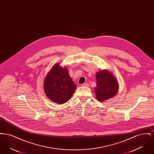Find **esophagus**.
I'll return each mask as SVG.
<instances>
[{
    "label": "esophagus",
    "instance_id": "1",
    "mask_svg": "<svg viewBox=\"0 0 154 154\" xmlns=\"http://www.w3.org/2000/svg\"><path fill=\"white\" fill-rule=\"evenodd\" d=\"M81 85L82 87H88L89 86V84L88 83H84V84H82Z\"/></svg>",
    "mask_w": 154,
    "mask_h": 154
}]
</instances>
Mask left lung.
Listing matches in <instances>:
<instances>
[{
    "instance_id": "obj_1",
    "label": "left lung",
    "mask_w": 154,
    "mask_h": 154,
    "mask_svg": "<svg viewBox=\"0 0 154 154\" xmlns=\"http://www.w3.org/2000/svg\"><path fill=\"white\" fill-rule=\"evenodd\" d=\"M96 85L95 93L96 99L104 102L113 97L118 91V83L114 75L107 70H103L96 75Z\"/></svg>"
}]
</instances>
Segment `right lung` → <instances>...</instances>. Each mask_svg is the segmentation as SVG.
<instances>
[{"label":"right lung","instance_id":"1","mask_svg":"<svg viewBox=\"0 0 154 154\" xmlns=\"http://www.w3.org/2000/svg\"><path fill=\"white\" fill-rule=\"evenodd\" d=\"M44 88L45 95L51 100L62 104L71 98L76 86L67 68L62 67L59 63H57L47 74Z\"/></svg>","mask_w":154,"mask_h":154}]
</instances>
